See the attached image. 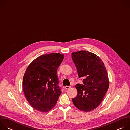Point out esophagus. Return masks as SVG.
I'll use <instances>...</instances> for the list:
<instances>
[{
    "instance_id": "1",
    "label": "esophagus",
    "mask_w": 130,
    "mask_h": 130,
    "mask_svg": "<svg viewBox=\"0 0 130 130\" xmlns=\"http://www.w3.org/2000/svg\"><path fill=\"white\" fill-rule=\"evenodd\" d=\"M70 87H71V86H66L65 87V88L66 89H69Z\"/></svg>"
}]
</instances>
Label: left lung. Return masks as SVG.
Segmentation results:
<instances>
[{
  "label": "left lung",
  "instance_id": "obj_1",
  "mask_svg": "<svg viewBox=\"0 0 130 130\" xmlns=\"http://www.w3.org/2000/svg\"><path fill=\"white\" fill-rule=\"evenodd\" d=\"M79 78L83 84H77L78 94L72 99L75 106L85 112L96 108L103 100L109 87L106 67L101 59L94 53L81 50L71 53Z\"/></svg>",
  "mask_w": 130,
  "mask_h": 130
}]
</instances>
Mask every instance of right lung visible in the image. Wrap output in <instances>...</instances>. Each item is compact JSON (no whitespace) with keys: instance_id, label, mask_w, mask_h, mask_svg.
<instances>
[{"instance_id":"right-lung-1","label":"right lung","mask_w":130,"mask_h":130,"mask_svg":"<svg viewBox=\"0 0 130 130\" xmlns=\"http://www.w3.org/2000/svg\"><path fill=\"white\" fill-rule=\"evenodd\" d=\"M64 58L59 53L44 54L27 67L23 88L27 101L36 110L46 113L56 104L62 93L58 85L57 69Z\"/></svg>"}]
</instances>
